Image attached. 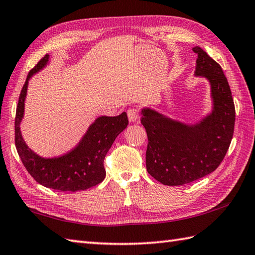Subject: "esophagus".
Listing matches in <instances>:
<instances>
[{
	"label": "esophagus",
	"instance_id": "esophagus-1",
	"mask_svg": "<svg viewBox=\"0 0 255 255\" xmlns=\"http://www.w3.org/2000/svg\"><path fill=\"white\" fill-rule=\"evenodd\" d=\"M128 114V119L130 123H138L140 119V115H139V111L137 108H129L127 111Z\"/></svg>",
	"mask_w": 255,
	"mask_h": 255
}]
</instances>
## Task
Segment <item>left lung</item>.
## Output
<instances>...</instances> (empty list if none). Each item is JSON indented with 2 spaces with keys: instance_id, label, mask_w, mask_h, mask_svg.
I'll list each match as a JSON object with an SVG mask.
<instances>
[{
  "instance_id": "obj_1",
  "label": "left lung",
  "mask_w": 255,
  "mask_h": 255,
  "mask_svg": "<svg viewBox=\"0 0 255 255\" xmlns=\"http://www.w3.org/2000/svg\"><path fill=\"white\" fill-rule=\"evenodd\" d=\"M195 75L211 86L213 111L199 123L186 125L150 108H143L141 124L148 134L145 165L149 174L169 186H178L214 172L223 162L235 130L236 110L223 69L200 47Z\"/></svg>"
}]
</instances>
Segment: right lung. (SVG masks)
Returning a JSON list of instances; mask_svg holds the SVG:
<instances>
[{
  "instance_id": "1",
  "label": "right lung",
  "mask_w": 255,
  "mask_h": 255,
  "mask_svg": "<svg viewBox=\"0 0 255 255\" xmlns=\"http://www.w3.org/2000/svg\"><path fill=\"white\" fill-rule=\"evenodd\" d=\"M49 55L32 68L20 91L15 116V145L26 170L42 186L61 192L85 191L103 182L106 176L104 159L116 137L128 125L126 113L115 117L102 116L89 127L79 144L58 158H41L27 147L21 137L19 124L24 116L28 80L44 68Z\"/></svg>"
}]
</instances>
